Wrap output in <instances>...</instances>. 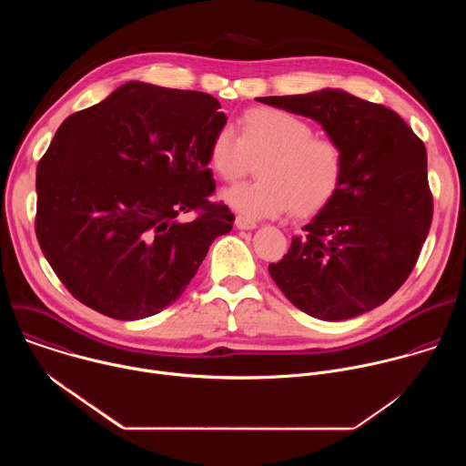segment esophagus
<instances>
[{
	"label": "esophagus",
	"instance_id": "1",
	"mask_svg": "<svg viewBox=\"0 0 466 466\" xmlns=\"http://www.w3.org/2000/svg\"><path fill=\"white\" fill-rule=\"evenodd\" d=\"M236 227L241 228V230H250L256 227V221L250 219V218H245V216H236Z\"/></svg>",
	"mask_w": 466,
	"mask_h": 466
}]
</instances>
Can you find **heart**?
<instances>
[{
	"mask_svg": "<svg viewBox=\"0 0 466 466\" xmlns=\"http://www.w3.org/2000/svg\"><path fill=\"white\" fill-rule=\"evenodd\" d=\"M258 160V178L223 193L225 201L248 218H273L293 210L309 218L339 193L347 173L341 142L317 137L304 117L275 106H256L239 117V135L219 127L208 146L212 171L225 182L247 175Z\"/></svg>",
	"mask_w": 466,
	"mask_h": 466,
	"instance_id": "1",
	"label": "heart"
}]
</instances>
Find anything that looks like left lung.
Masks as SVG:
<instances>
[{"mask_svg": "<svg viewBox=\"0 0 466 466\" xmlns=\"http://www.w3.org/2000/svg\"><path fill=\"white\" fill-rule=\"evenodd\" d=\"M311 117L347 151L345 182L269 265L304 313L343 320L389 300L415 269L433 218L424 142L394 110L341 90L258 97Z\"/></svg>", "mask_w": 466, "mask_h": 466, "instance_id": "8db88e82", "label": "left lung"}]
</instances>
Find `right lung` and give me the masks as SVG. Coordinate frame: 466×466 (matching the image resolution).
<instances>
[{"instance_id":"right-lung-1","label":"right lung","mask_w":466,"mask_h":466,"mask_svg":"<svg viewBox=\"0 0 466 466\" xmlns=\"http://www.w3.org/2000/svg\"><path fill=\"white\" fill-rule=\"evenodd\" d=\"M219 108L205 92L132 81L58 127L38 162L35 230L79 302L119 320L160 313L232 230L228 207L208 198Z\"/></svg>"}]
</instances>
